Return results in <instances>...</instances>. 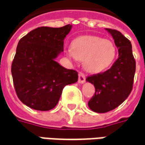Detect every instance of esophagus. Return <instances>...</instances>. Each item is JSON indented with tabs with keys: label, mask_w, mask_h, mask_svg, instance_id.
<instances>
[{
	"label": "esophagus",
	"mask_w": 145,
	"mask_h": 145,
	"mask_svg": "<svg viewBox=\"0 0 145 145\" xmlns=\"http://www.w3.org/2000/svg\"><path fill=\"white\" fill-rule=\"evenodd\" d=\"M85 81H86L85 74H82V73H79V74H78V82H79L80 84H83V83L85 82Z\"/></svg>",
	"instance_id": "1"
}]
</instances>
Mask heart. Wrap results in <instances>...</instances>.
Masks as SVG:
<instances>
[{"instance_id": "heart-1", "label": "heart", "mask_w": 145, "mask_h": 145, "mask_svg": "<svg viewBox=\"0 0 145 145\" xmlns=\"http://www.w3.org/2000/svg\"><path fill=\"white\" fill-rule=\"evenodd\" d=\"M74 60H83L85 68L91 73H100L114 63L117 48L108 39L93 35H82L74 39L71 48L66 52Z\"/></svg>"}]
</instances>
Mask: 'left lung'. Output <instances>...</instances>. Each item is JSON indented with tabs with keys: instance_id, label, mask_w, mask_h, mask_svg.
<instances>
[{
	"instance_id": "8db88e82",
	"label": "left lung",
	"mask_w": 145,
	"mask_h": 145,
	"mask_svg": "<svg viewBox=\"0 0 145 145\" xmlns=\"http://www.w3.org/2000/svg\"><path fill=\"white\" fill-rule=\"evenodd\" d=\"M118 48V59L110 69L101 74L86 78L95 87V93L88 102L89 109L96 113L114 110L130 94L136 71L131 42L120 31L106 28Z\"/></svg>"
}]
</instances>
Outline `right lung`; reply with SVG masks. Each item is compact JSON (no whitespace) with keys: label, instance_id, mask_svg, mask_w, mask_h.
I'll return each mask as SVG.
<instances>
[{"label":"right lung","instance_id":"obj_1","mask_svg":"<svg viewBox=\"0 0 145 145\" xmlns=\"http://www.w3.org/2000/svg\"><path fill=\"white\" fill-rule=\"evenodd\" d=\"M71 27H37L19 41L12 64L13 84L19 99L33 110L53 109L65 86L78 81L77 71L56 61Z\"/></svg>","mask_w":145,"mask_h":145}]
</instances>
